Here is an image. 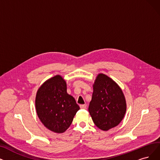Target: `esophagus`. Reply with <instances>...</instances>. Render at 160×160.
<instances>
[{
    "label": "esophagus",
    "instance_id": "34e87169",
    "mask_svg": "<svg viewBox=\"0 0 160 160\" xmlns=\"http://www.w3.org/2000/svg\"><path fill=\"white\" fill-rule=\"evenodd\" d=\"M80 108L81 109H87V105L86 104H81L80 105Z\"/></svg>",
    "mask_w": 160,
    "mask_h": 160
}]
</instances>
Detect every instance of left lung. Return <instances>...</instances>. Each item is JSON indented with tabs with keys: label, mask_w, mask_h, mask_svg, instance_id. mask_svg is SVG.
I'll return each mask as SVG.
<instances>
[{
	"label": "left lung",
	"mask_w": 160,
	"mask_h": 160,
	"mask_svg": "<svg viewBox=\"0 0 160 160\" xmlns=\"http://www.w3.org/2000/svg\"><path fill=\"white\" fill-rule=\"evenodd\" d=\"M92 99L88 106L94 123L102 131L118 126L127 110L124 94L112 78L99 73L94 82Z\"/></svg>",
	"instance_id": "obj_1"
}]
</instances>
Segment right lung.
I'll list each match as a JSON object with an SVG mask.
<instances>
[{
    "label": "right lung",
    "instance_id": "right-lung-1",
    "mask_svg": "<svg viewBox=\"0 0 160 160\" xmlns=\"http://www.w3.org/2000/svg\"><path fill=\"white\" fill-rule=\"evenodd\" d=\"M35 108L41 123L56 133L65 132L80 108L67 92L66 81L56 75L44 81L38 89Z\"/></svg>",
    "mask_w": 160,
    "mask_h": 160
}]
</instances>
